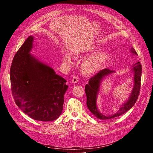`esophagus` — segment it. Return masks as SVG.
Instances as JSON below:
<instances>
[{
    "instance_id": "esophagus-1",
    "label": "esophagus",
    "mask_w": 153,
    "mask_h": 153,
    "mask_svg": "<svg viewBox=\"0 0 153 153\" xmlns=\"http://www.w3.org/2000/svg\"><path fill=\"white\" fill-rule=\"evenodd\" d=\"M78 77L77 76H74L71 80V82L73 83H76L78 82Z\"/></svg>"
}]
</instances>
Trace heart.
<instances>
[{
    "label": "heart",
    "mask_w": 153,
    "mask_h": 153,
    "mask_svg": "<svg viewBox=\"0 0 153 153\" xmlns=\"http://www.w3.org/2000/svg\"><path fill=\"white\" fill-rule=\"evenodd\" d=\"M97 47L95 45H91L86 50L82 53H77L76 56L85 54H92L89 57L85 59L81 64L80 69L82 73L86 76H91L95 74L102 70L106 66L109 60V54L105 50H101L95 52ZM63 62L67 65H71L72 63L71 57L69 54H65L63 57Z\"/></svg>",
    "instance_id": "b5f03b06"
}]
</instances>
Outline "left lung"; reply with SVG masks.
<instances>
[{"mask_svg":"<svg viewBox=\"0 0 153 153\" xmlns=\"http://www.w3.org/2000/svg\"><path fill=\"white\" fill-rule=\"evenodd\" d=\"M129 51L133 56H137L136 51L133 47L130 48ZM142 69V65L140 62H136L131 67V71L133 74V82L134 83L131 92L128 99L120 104L119 110L112 115H105L102 113L98 108L97 100L98 94L100 91V90L102 82L107 77L114 73L115 71L110 70L108 68L104 69L91 78L88 84L86 85L85 90L86 95V105L92 114L99 119L107 120L119 116L129 110L136 102L139 96L140 89Z\"/></svg>","mask_w":153,"mask_h":153,"instance_id":"obj_1","label":"left lung"}]
</instances>
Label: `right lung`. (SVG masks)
<instances>
[{
	"instance_id": "1",
	"label": "right lung",
	"mask_w": 153,
	"mask_h": 153,
	"mask_svg": "<svg viewBox=\"0 0 153 153\" xmlns=\"http://www.w3.org/2000/svg\"><path fill=\"white\" fill-rule=\"evenodd\" d=\"M34 37L30 36L16 53L10 68L15 103L24 113L39 121L57 119L62 114L66 80L30 53Z\"/></svg>"
}]
</instances>
